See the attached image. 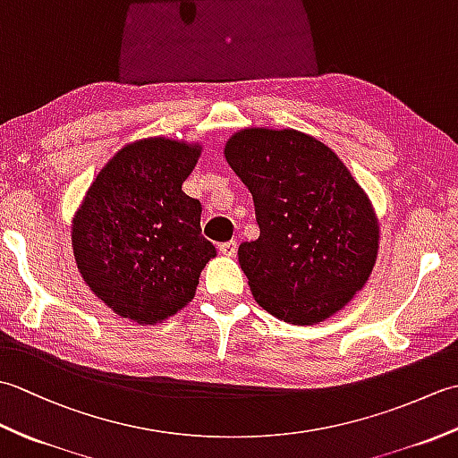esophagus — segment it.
<instances>
[{"mask_svg": "<svg viewBox=\"0 0 458 458\" xmlns=\"http://www.w3.org/2000/svg\"><path fill=\"white\" fill-rule=\"evenodd\" d=\"M218 250H220V254H222V256H228V258L236 256V251H238V242H236V240L224 242V244H220V246H218Z\"/></svg>", "mask_w": 458, "mask_h": 458, "instance_id": "esophagus-1", "label": "esophagus"}]
</instances>
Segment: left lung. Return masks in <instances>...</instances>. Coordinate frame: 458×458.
I'll use <instances>...</instances> for the list:
<instances>
[{
	"mask_svg": "<svg viewBox=\"0 0 458 458\" xmlns=\"http://www.w3.org/2000/svg\"><path fill=\"white\" fill-rule=\"evenodd\" d=\"M224 155L254 197L259 238L238 248L251 295L291 325L333 317L377 258L368 194L333 149L297 130L236 131Z\"/></svg>",
	"mask_w": 458,
	"mask_h": 458,
	"instance_id": "1",
	"label": "left lung"
}]
</instances>
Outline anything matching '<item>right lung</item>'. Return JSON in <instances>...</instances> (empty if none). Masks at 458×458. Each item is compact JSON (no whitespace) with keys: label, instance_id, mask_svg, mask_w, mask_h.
<instances>
[{"label":"right lung","instance_id":"1","mask_svg":"<svg viewBox=\"0 0 458 458\" xmlns=\"http://www.w3.org/2000/svg\"><path fill=\"white\" fill-rule=\"evenodd\" d=\"M200 145L145 138L104 165L72 218L76 266L115 315L153 325L194 297L216 248L200 234L202 207L182 192Z\"/></svg>","mask_w":458,"mask_h":458}]
</instances>
